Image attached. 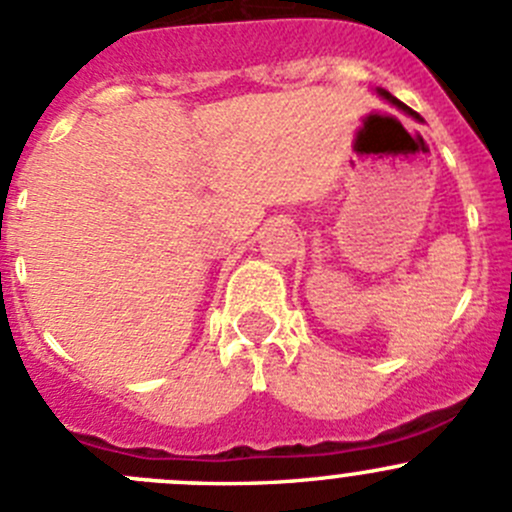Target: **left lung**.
Wrapping results in <instances>:
<instances>
[{
	"mask_svg": "<svg viewBox=\"0 0 512 512\" xmlns=\"http://www.w3.org/2000/svg\"><path fill=\"white\" fill-rule=\"evenodd\" d=\"M376 94H379L381 98H386V101H389V103H394V106H396V108H401V111H404V113H409V116H414V118H416V121H421V116H418V113H416V111H411V108H409V106H406V103H401V101H399V98H396V96H391V94H389V91H386V89H376Z\"/></svg>",
	"mask_w": 512,
	"mask_h": 512,
	"instance_id": "8db88e82",
	"label": "left lung"
}]
</instances>
